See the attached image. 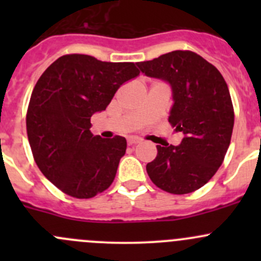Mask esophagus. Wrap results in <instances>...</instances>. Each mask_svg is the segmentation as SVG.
Instances as JSON below:
<instances>
[{"label": "esophagus", "mask_w": 261, "mask_h": 261, "mask_svg": "<svg viewBox=\"0 0 261 261\" xmlns=\"http://www.w3.org/2000/svg\"><path fill=\"white\" fill-rule=\"evenodd\" d=\"M140 139H139V138H128L127 139V144H128V145H136V144H139V143H140Z\"/></svg>", "instance_id": "obj_1"}]
</instances>
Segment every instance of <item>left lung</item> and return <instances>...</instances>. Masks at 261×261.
I'll list each match as a JSON object with an SVG mask.
<instances>
[{
	"label": "left lung",
	"instance_id": "1",
	"mask_svg": "<svg viewBox=\"0 0 261 261\" xmlns=\"http://www.w3.org/2000/svg\"><path fill=\"white\" fill-rule=\"evenodd\" d=\"M138 65L172 86L169 123L184 135L178 146L156 145L147 174L168 193H192L216 174L230 146L235 114L227 84L215 65L191 50H174Z\"/></svg>",
	"mask_w": 261,
	"mask_h": 261
}]
</instances>
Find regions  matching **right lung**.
<instances>
[{"mask_svg":"<svg viewBox=\"0 0 261 261\" xmlns=\"http://www.w3.org/2000/svg\"><path fill=\"white\" fill-rule=\"evenodd\" d=\"M139 73L130 62L68 54L36 82L26 114L29 143L41 173L68 196L92 198L114 181L126 139L93 136L91 116L106 110L121 84Z\"/></svg>","mask_w":261,"mask_h":261,"instance_id":"1","label":"right lung"}]
</instances>
